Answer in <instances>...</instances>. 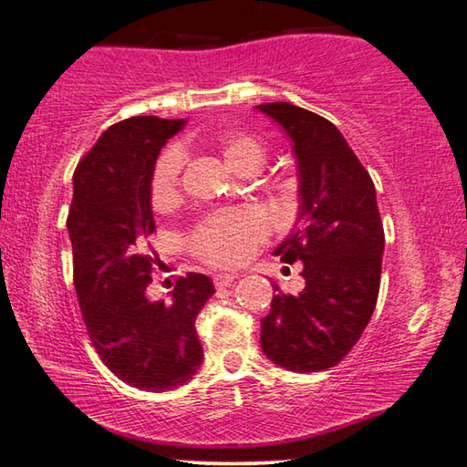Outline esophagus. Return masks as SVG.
<instances>
[{"mask_svg": "<svg viewBox=\"0 0 467 467\" xmlns=\"http://www.w3.org/2000/svg\"><path fill=\"white\" fill-rule=\"evenodd\" d=\"M238 277H240L238 273H219V275H215V279L213 281H215L217 287H229Z\"/></svg>", "mask_w": 467, "mask_h": 467, "instance_id": "obj_1", "label": "esophagus"}]
</instances>
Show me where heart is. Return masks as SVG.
Returning a JSON list of instances; mask_svg holds the SVG:
<instances>
[{
  "instance_id": "b5f03b06",
  "label": "heart",
  "mask_w": 467,
  "mask_h": 467,
  "mask_svg": "<svg viewBox=\"0 0 467 467\" xmlns=\"http://www.w3.org/2000/svg\"><path fill=\"white\" fill-rule=\"evenodd\" d=\"M206 147L217 150L229 170L250 175L263 165L265 144L256 136L225 130L204 140ZM182 159L175 150H165L152 167L149 196L155 211H167L180 201ZM265 217L258 211H225L209 215L198 223L190 235V246L204 263L215 266H238L248 261L252 250L265 235Z\"/></svg>"
}]
</instances>
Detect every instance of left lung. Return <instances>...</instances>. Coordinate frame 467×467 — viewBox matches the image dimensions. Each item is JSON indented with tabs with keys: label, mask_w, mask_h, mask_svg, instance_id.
<instances>
[{
	"label": "left lung",
	"mask_w": 467,
	"mask_h": 467,
	"mask_svg": "<svg viewBox=\"0 0 467 467\" xmlns=\"http://www.w3.org/2000/svg\"><path fill=\"white\" fill-rule=\"evenodd\" d=\"M256 107L292 140L300 213L273 254L302 263L306 281L297 296L273 281L277 294L261 318V346L285 370H327L362 337L377 306L385 250L377 190L331 121L292 103Z\"/></svg>",
	"instance_id": "obj_1"
}]
</instances>
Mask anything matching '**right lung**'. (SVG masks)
<instances>
[{"label":"right lung","mask_w":467,"mask_h":467,"mask_svg":"<svg viewBox=\"0 0 467 467\" xmlns=\"http://www.w3.org/2000/svg\"><path fill=\"white\" fill-rule=\"evenodd\" d=\"M183 119L136 116L99 136L74 171L67 234L74 287L88 337L107 368L142 391H171L202 362L194 320L215 294L213 281L188 273L171 300H150L152 271L161 266L149 182L165 142Z\"/></svg>","instance_id":"right-lung-1"}]
</instances>
